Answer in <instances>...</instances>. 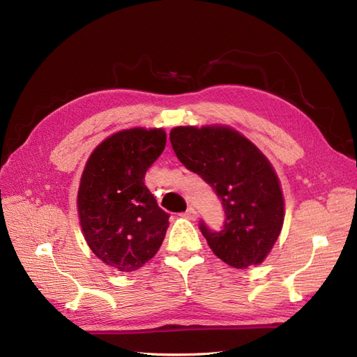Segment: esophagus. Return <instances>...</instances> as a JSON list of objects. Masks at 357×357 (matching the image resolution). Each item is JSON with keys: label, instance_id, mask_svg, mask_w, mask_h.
<instances>
[{"label": "esophagus", "instance_id": "1", "mask_svg": "<svg viewBox=\"0 0 357 357\" xmlns=\"http://www.w3.org/2000/svg\"><path fill=\"white\" fill-rule=\"evenodd\" d=\"M183 215H185V218L189 219V220H197L198 219V213L195 211V208H192V207H189L185 213H183Z\"/></svg>", "mask_w": 357, "mask_h": 357}]
</instances>
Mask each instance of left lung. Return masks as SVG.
Here are the masks:
<instances>
[{
  "label": "left lung",
  "mask_w": 357,
  "mask_h": 357,
  "mask_svg": "<svg viewBox=\"0 0 357 357\" xmlns=\"http://www.w3.org/2000/svg\"><path fill=\"white\" fill-rule=\"evenodd\" d=\"M169 139L181 164L222 199L223 229L199 225L213 253L238 269L262 264L284 222V198L271 162L229 126H177Z\"/></svg>",
  "instance_id": "1"
}]
</instances>
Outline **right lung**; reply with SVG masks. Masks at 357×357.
<instances>
[{"label": "right lung", "mask_w": 357, "mask_h": 357, "mask_svg": "<svg viewBox=\"0 0 357 357\" xmlns=\"http://www.w3.org/2000/svg\"><path fill=\"white\" fill-rule=\"evenodd\" d=\"M165 144L162 128L123 129L96 146L86 162L77 193L82 231L95 256L117 271L143 266L165 238L169 214L144 185Z\"/></svg>", "instance_id": "right-lung-1"}]
</instances>
